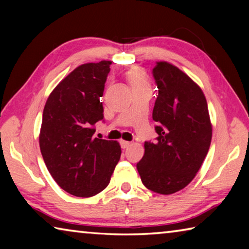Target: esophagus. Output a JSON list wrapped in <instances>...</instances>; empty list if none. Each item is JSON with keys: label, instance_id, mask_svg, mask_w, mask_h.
<instances>
[{"label": "esophagus", "instance_id": "esophagus-1", "mask_svg": "<svg viewBox=\"0 0 249 249\" xmlns=\"http://www.w3.org/2000/svg\"><path fill=\"white\" fill-rule=\"evenodd\" d=\"M130 146V142H126V141H121V147L123 149L127 148V147Z\"/></svg>", "mask_w": 249, "mask_h": 249}]
</instances>
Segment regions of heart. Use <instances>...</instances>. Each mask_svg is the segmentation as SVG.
Wrapping results in <instances>:
<instances>
[{
	"mask_svg": "<svg viewBox=\"0 0 249 249\" xmlns=\"http://www.w3.org/2000/svg\"><path fill=\"white\" fill-rule=\"evenodd\" d=\"M126 80H127L133 92L138 90H150V81L147 73L144 70L138 68V67H133L128 69L125 73Z\"/></svg>",
	"mask_w": 249,
	"mask_h": 249,
	"instance_id": "obj_1",
	"label": "heart"
}]
</instances>
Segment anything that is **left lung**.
<instances>
[{"label":"left lung","mask_w":249,"mask_h":249,"mask_svg":"<svg viewBox=\"0 0 249 249\" xmlns=\"http://www.w3.org/2000/svg\"><path fill=\"white\" fill-rule=\"evenodd\" d=\"M158 95L153 120L157 142H145L137 163L142 182L160 195H172L191 182L212 140L208 103L201 88L176 66L159 61L153 69Z\"/></svg>","instance_id":"obj_1"}]
</instances>
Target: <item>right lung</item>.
I'll use <instances>...</instances> for the list:
<instances>
[{
    "label": "right lung",
    "instance_id": "right-lung-1",
    "mask_svg": "<svg viewBox=\"0 0 249 249\" xmlns=\"http://www.w3.org/2000/svg\"><path fill=\"white\" fill-rule=\"evenodd\" d=\"M111 64L79 66L54 88L44 107L41 155L59 187L75 196L103 191L121 158L119 142L93 138L95 123L103 120L100 98Z\"/></svg>",
    "mask_w": 249,
    "mask_h": 249
}]
</instances>
